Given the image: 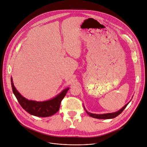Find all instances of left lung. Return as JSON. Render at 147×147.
Returning <instances> with one entry per match:
<instances>
[{"instance_id":"left-lung-1","label":"left lung","mask_w":147,"mask_h":147,"mask_svg":"<svg viewBox=\"0 0 147 147\" xmlns=\"http://www.w3.org/2000/svg\"><path fill=\"white\" fill-rule=\"evenodd\" d=\"M128 104H127L125 105H124L121 110H119V111H117L115 113H107V114H96L90 113L87 112V111H86V113L90 117H93V118H98V119H110V118H113L116 117L117 116H118V115H119L120 114H121L124 111V110L126 108V107L127 106Z\"/></svg>"}]
</instances>
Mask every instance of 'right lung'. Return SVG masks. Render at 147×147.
Wrapping results in <instances>:
<instances>
[{
    "instance_id": "obj_1",
    "label": "right lung",
    "mask_w": 147,
    "mask_h": 147,
    "mask_svg": "<svg viewBox=\"0 0 147 147\" xmlns=\"http://www.w3.org/2000/svg\"><path fill=\"white\" fill-rule=\"evenodd\" d=\"M11 84L13 92L22 107L30 114L40 117H46L56 114L59 110L62 100L69 90V88L64 90L57 96L50 100L38 102L23 97L13 85L12 78H11Z\"/></svg>"
}]
</instances>
